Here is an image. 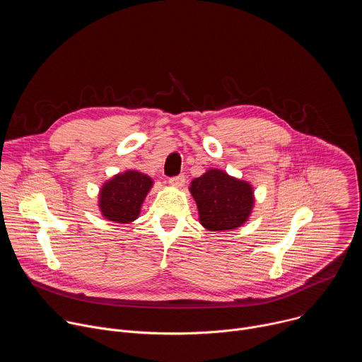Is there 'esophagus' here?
Wrapping results in <instances>:
<instances>
[{
    "label": "esophagus",
    "mask_w": 362,
    "mask_h": 362,
    "mask_svg": "<svg viewBox=\"0 0 362 362\" xmlns=\"http://www.w3.org/2000/svg\"><path fill=\"white\" fill-rule=\"evenodd\" d=\"M185 182H186V179H185V176H183V175L173 176V177H170V179H169V183H170L172 186H175V187H182V186L185 185Z\"/></svg>",
    "instance_id": "34e87169"
}]
</instances>
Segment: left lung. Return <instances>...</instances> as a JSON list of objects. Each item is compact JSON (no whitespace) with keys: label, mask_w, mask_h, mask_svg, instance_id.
Returning <instances> with one entry per match:
<instances>
[{"label":"left lung","mask_w":362,"mask_h":362,"mask_svg":"<svg viewBox=\"0 0 362 362\" xmlns=\"http://www.w3.org/2000/svg\"><path fill=\"white\" fill-rule=\"evenodd\" d=\"M199 221L209 230H230L242 226L253 208V190L245 182L219 169H211L190 183Z\"/></svg>","instance_id":"1"}]
</instances>
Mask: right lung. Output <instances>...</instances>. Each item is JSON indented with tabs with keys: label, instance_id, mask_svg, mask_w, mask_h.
Returning a JSON list of instances; mask_svg holds the SVG:
<instances>
[{
	"label": "right lung",
	"instance_id": "right-lung-1",
	"mask_svg": "<svg viewBox=\"0 0 362 362\" xmlns=\"http://www.w3.org/2000/svg\"><path fill=\"white\" fill-rule=\"evenodd\" d=\"M153 180L137 170H127L112 177L100 190L98 208L106 219L129 223L137 219L141 203Z\"/></svg>",
	"mask_w": 362,
	"mask_h": 362
}]
</instances>
